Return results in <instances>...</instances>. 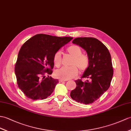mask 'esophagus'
Listing matches in <instances>:
<instances>
[{"mask_svg":"<svg viewBox=\"0 0 131 131\" xmlns=\"http://www.w3.org/2000/svg\"><path fill=\"white\" fill-rule=\"evenodd\" d=\"M59 83H62V82H63V81H67L66 80H62V79H60L59 80Z\"/></svg>","mask_w":131,"mask_h":131,"instance_id":"1","label":"esophagus"}]
</instances>
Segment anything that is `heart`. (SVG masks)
I'll list each match as a JSON object with an SVG mask.
<instances>
[{
    "mask_svg": "<svg viewBox=\"0 0 131 131\" xmlns=\"http://www.w3.org/2000/svg\"><path fill=\"white\" fill-rule=\"evenodd\" d=\"M67 52L73 57L70 63V67L62 68L57 70L54 72L55 76L63 80H68L77 77L79 74L77 67L81 72L86 71L89 68L90 61L87 54L83 53L81 48L78 45H72L67 48ZM54 65L57 68H60L62 64V53L60 51L56 52L53 56Z\"/></svg>",
    "mask_w": 131,
    "mask_h": 131,
    "instance_id": "obj_1",
    "label": "heart"
}]
</instances>
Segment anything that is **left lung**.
<instances>
[{
  "label": "left lung",
  "instance_id": "8db88e82",
  "mask_svg": "<svg viewBox=\"0 0 131 131\" xmlns=\"http://www.w3.org/2000/svg\"><path fill=\"white\" fill-rule=\"evenodd\" d=\"M72 43L79 45L89 56V68L82 78L75 80L77 87L70 93L72 99L85 104L93 103L99 99L111 85L113 75L111 54L107 47L98 39L93 37H78Z\"/></svg>",
  "mask_w": 131,
  "mask_h": 131
}]
</instances>
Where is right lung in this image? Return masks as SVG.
<instances>
[{
  "instance_id": "1",
  "label": "right lung",
  "mask_w": 131,
  "mask_h": 131,
  "mask_svg": "<svg viewBox=\"0 0 131 131\" xmlns=\"http://www.w3.org/2000/svg\"><path fill=\"white\" fill-rule=\"evenodd\" d=\"M72 38L38 34L22 45L15 65V74L18 87L27 98L42 100L52 93L59 83L58 79L49 77L54 66L53 54Z\"/></svg>"
}]
</instances>
